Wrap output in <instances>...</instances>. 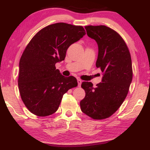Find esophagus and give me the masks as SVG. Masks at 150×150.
Returning a JSON list of instances; mask_svg holds the SVG:
<instances>
[{
  "instance_id": "esophagus-1",
  "label": "esophagus",
  "mask_w": 150,
  "mask_h": 150,
  "mask_svg": "<svg viewBox=\"0 0 150 150\" xmlns=\"http://www.w3.org/2000/svg\"><path fill=\"white\" fill-rule=\"evenodd\" d=\"M77 81H78V86H79V87H81V83H82V81L81 79H78Z\"/></svg>"
}]
</instances>
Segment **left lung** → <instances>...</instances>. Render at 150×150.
Here are the masks:
<instances>
[{
	"label": "left lung",
	"mask_w": 150,
	"mask_h": 150,
	"mask_svg": "<svg viewBox=\"0 0 150 150\" xmlns=\"http://www.w3.org/2000/svg\"><path fill=\"white\" fill-rule=\"evenodd\" d=\"M87 35L98 46L96 67L103 72L102 82L93 87L83 82L85 97L80 102L81 110L93 120L109 117L120 107L132 80V67L128 48L118 33L104 25L86 26Z\"/></svg>",
	"instance_id": "left-lung-1"
}]
</instances>
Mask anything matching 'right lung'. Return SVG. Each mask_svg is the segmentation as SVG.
Listing matches in <instances>:
<instances>
[{
	"mask_svg": "<svg viewBox=\"0 0 150 150\" xmlns=\"http://www.w3.org/2000/svg\"><path fill=\"white\" fill-rule=\"evenodd\" d=\"M85 34L82 26L59 22L43 28L26 46L20 60L18 82L22 100L33 114L54 113L63 94L77 87L76 79L63 76L55 64L64 60L69 46Z\"/></svg>",
	"mask_w": 150,
	"mask_h": 150,
	"instance_id": "obj_1",
	"label": "right lung"
}]
</instances>
